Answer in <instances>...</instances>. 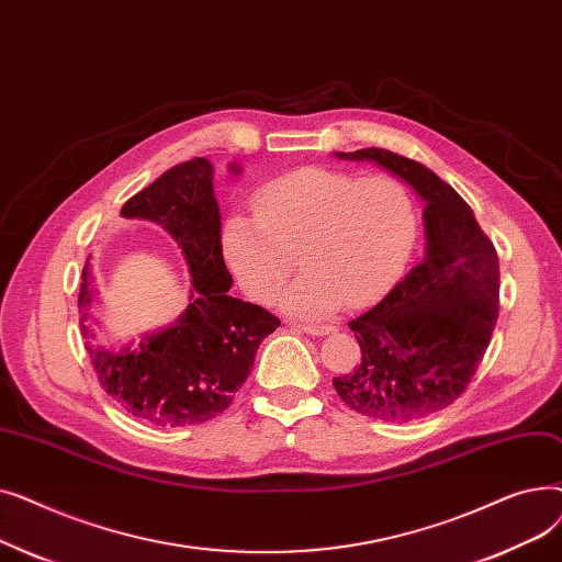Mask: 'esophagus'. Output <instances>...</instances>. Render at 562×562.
Segmentation results:
<instances>
[{
  "instance_id": "obj_1",
  "label": "esophagus",
  "mask_w": 562,
  "mask_h": 562,
  "mask_svg": "<svg viewBox=\"0 0 562 562\" xmlns=\"http://www.w3.org/2000/svg\"><path fill=\"white\" fill-rule=\"evenodd\" d=\"M303 333H307V335H312V337H323V335H330V333H335V326H326V323H323V326H316V323H305V326H299Z\"/></svg>"
}]
</instances>
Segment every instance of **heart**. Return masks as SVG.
Listing matches in <instances>:
<instances>
[{
    "label": "heart",
    "mask_w": 562,
    "mask_h": 562,
    "mask_svg": "<svg viewBox=\"0 0 562 562\" xmlns=\"http://www.w3.org/2000/svg\"><path fill=\"white\" fill-rule=\"evenodd\" d=\"M417 206L407 187L390 175L310 166L263 184L252 212L234 210L218 232L221 257L246 296L271 301L293 271L282 310L321 318L367 307L403 278L417 241Z\"/></svg>",
    "instance_id": "b5f03b06"
}]
</instances>
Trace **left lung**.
<instances>
[{
    "mask_svg": "<svg viewBox=\"0 0 562 562\" xmlns=\"http://www.w3.org/2000/svg\"><path fill=\"white\" fill-rule=\"evenodd\" d=\"M335 157L378 164L426 202V257L348 323L362 358L352 373L333 378L360 415L417 422L451 405L485 356L498 316V257L471 206L430 168L382 147Z\"/></svg>",
    "mask_w": 562,
    "mask_h": 562,
    "instance_id": "left-lung-1",
    "label": "left lung"
}]
</instances>
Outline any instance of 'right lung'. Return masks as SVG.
I'll use <instances>...</instances> for the list:
<instances>
[{"instance_id": "obj_1", "label": "right lung", "mask_w": 562, "mask_h": 562, "mask_svg": "<svg viewBox=\"0 0 562 562\" xmlns=\"http://www.w3.org/2000/svg\"><path fill=\"white\" fill-rule=\"evenodd\" d=\"M239 172V166H229ZM214 166L195 157L177 164L132 195L121 214L161 225L191 271V299L170 328L147 335L138 348L113 350L93 344L91 266H83L79 326L100 385L132 417L159 428L195 426L227 409L250 375L259 344L280 318L259 305L229 296L232 276L221 257V210Z\"/></svg>"}]
</instances>
